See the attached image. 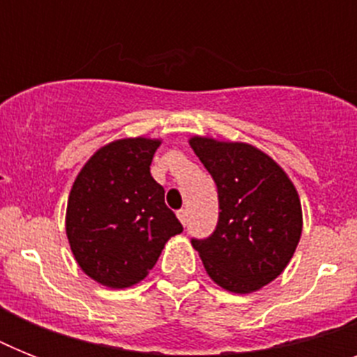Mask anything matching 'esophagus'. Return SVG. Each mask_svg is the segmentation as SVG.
Returning <instances> with one entry per match:
<instances>
[{
	"label": "esophagus",
	"instance_id": "34e87169",
	"mask_svg": "<svg viewBox=\"0 0 357 357\" xmlns=\"http://www.w3.org/2000/svg\"><path fill=\"white\" fill-rule=\"evenodd\" d=\"M178 218L181 220V224H187V220H189V213H187V209H179L178 211Z\"/></svg>",
	"mask_w": 357,
	"mask_h": 357
}]
</instances>
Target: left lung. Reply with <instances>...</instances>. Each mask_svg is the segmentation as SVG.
Instances as JSON below:
<instances>
[{"label": "left lung", "mask_w": 357, "mask_h": 357, "mask_svg": "<svg viewBox=\"0 0 357 357\" xmlns=\"http://www.w3.org/2000/svg\"><path fill=\"white\" fill-rule=\"evenodd\" d=\"M190 146L218 190L217 228L190 238L207 274L231 293L271 283L293 257L302 234L294 185L263 151L243 142L195 137Z\"/></svg>", "instance_id": "left-lung-1"}]
</instances>
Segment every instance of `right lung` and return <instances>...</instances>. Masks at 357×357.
<instances>
[{"label":"right lung","instance_id":"add662e5","mask_svg":"<svg viewBox=\"0 0 357 357\" xmlns=\"http://www.w3.org/2000/svg\"><path fill=\"white\" fill-rule=\"evenodd\" d=\"M159 140L123 139L103 146L75 179L66 235L85 274L111 289L144 280L168 238L183 226L151 178Z\"/></svg>","mask_w":357,"mask_h":357}]
</instances>
